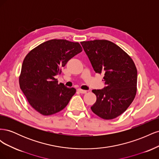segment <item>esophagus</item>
Segmentation results:
<instances>
[{
    "label": "esophagus",
    "instance_id": "obj_1",
    "mask_svg": "<svg viewBox=\"0 0 159 159\" xmlns=\"http://www.w3.org/2000/svg\"><path fill=\"white\" fill-rule=\"evenodd\" d=\"M78 91L79 93H85L86 92H87V91H85V90H83V89H78V90H77Z\"/></svg>",
    "mask_w": 159,
    "mask_h": 159
}]
</instances>
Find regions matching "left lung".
<instances>
[{
	"instance_id": "1",
	"label": "left lung",
	"mask_w": 159,
	"mask_h": 159,
	"mask_svg": "<svg viewBox=\"0 0 159 159\" xmlns=\"http://www.w3.org/2000/svg\"><path fill=\"white\" fill-rule=\"evenodd\" d=\"M94 71L102 74L105 87L93 89L97 99L91 111L103 119H113L124 113L137 93V70L127 53L106 40L81 42Z\"/></svg>"
}]
</instances>
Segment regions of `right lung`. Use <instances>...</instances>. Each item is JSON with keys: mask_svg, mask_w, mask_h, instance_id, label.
<instances>
[{"mask_svg": "<svg viewBox=\"0 0 159 159\" xmlns=\"http://www.w3.org/2000/svg\"><path fill=\"white\" fill-rule=\"evenodd\" d=\"M81 51L78 42L54 39L42 43L26 55L19 84L28 103L38 113L55 114L68 104L76 89L58 84L55 76L60 74L61 67Z\"/></svg>", "mask_w": 159, "mask_h": 159, "instance_id": "obj_1", "label": "right lung"}]
</instances>
